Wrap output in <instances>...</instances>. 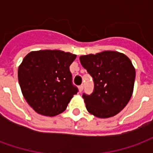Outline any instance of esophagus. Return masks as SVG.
I'll use <instances>...</instances> for the list:
<instances>
[{
  "label": "esophagus",
  "mask_w": 153,
  "mask_h": 153,
  "mask_svg": "<svg viewBox=\"0 0 153 153\" xmlns=\"http://www.w3.org/2000/svg\"><path fill=\"white\" fill-rule=\"evenodd\" d=\"M83 89V84H81V85H79V92H82Z\"/></svg>",
  "instance_id": "34e87169"
}]
</instances>
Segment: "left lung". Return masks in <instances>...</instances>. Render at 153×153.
Listing matches in <instances>:
<instances>
[{
  "label": "left lung",
  "instance_id": "obj_1",
  "mask_svg": "<svg viewBox=\"0 0 153 153\" xmlns=\"http://www.w3.org/2000/svg\"><path fill=\"white\" fill-rule=\"evenodd\" d=\"M79 60L94 83L90 95L83 93L88 111L98 118L117 115L133 94L135 70L131 60L124 54L112 51L81 56Z\"/></svg>",
  "mask_w": 153,
  "mask_h": 153
}]
</instances>
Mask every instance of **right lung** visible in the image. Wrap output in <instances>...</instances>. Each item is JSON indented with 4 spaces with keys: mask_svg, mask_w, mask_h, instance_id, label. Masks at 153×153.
I'll return each mask as SVG.
<instances>
[{
    "mask_svg": "<svg viewBox=\"0 0 153 153\" xmlns=\"http://www.w3.org/2000/svg\"><path fill=\"white\" fill-rule=\"evenodd\" d=\"M76 55L59 50L32 51L19 67L18 79L25 100L36 112L54 116L63 112L78 88L70 65Z\"/></svg>",
    "mask_w": 153,
    "mask_h": 153,
    "instance_id": "1",
    "label": "right lung"
}]
</instances>
